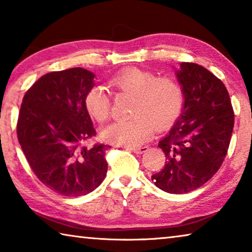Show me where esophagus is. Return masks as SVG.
I'll return each instance as SVG.
<instances>
[{
	"label": "esophagus",
	"instance_id": "1",
	"mask_svg": "<svg viewBox=\"0 0 252 252\" xmlns=\"http://www.w3.org/2000/svg\"><path fill=\"white\" fill-rule=\"evenodd\" d=\"M130 150L132 152L136 153V155H141V153L146 152L148 150V147L147 146H143V147H132V148H130Z\"/></svg>",
	"mask_w": 252,
	"mask_h": 252
}]
</instances>
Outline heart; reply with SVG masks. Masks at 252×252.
I'll use <instances>...</instances> for the list:
<instances>
[{"instance_id": "b5f03b06", "label": "heart", "mask_w": 252, "mask_h": 252, "mask_svg": "<svg viewBox=\"0 0 252 252\" xmlns=\"http://www.w3.org/2000/svg\"><path fill=\"white\" fill-rule=\"evenodd\" d=\"M118 91L135 97L130 120L117 121L102 130V138L117 146L136 147L146 142L153 129L162 130L177 120L181 113L185 94L181 85L171 78H158L150 71L130 67L110 80ZM88 112L96 121L110 117L111 101L102 87L94 85L84 96Z\"/></svg>"}]
</instances>
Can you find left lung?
<instances>
[{
	"instance_id": "obj_1",
	"label": "left lung",
	"mask_w": 252,
	"mask_h": 252,
	"mask_svg": "<svg viewBox=\"0 0 252 252\" xmlns=\"http://www.w3.org/2000/svg\"><path fill=\"white\" fill-rule=\"evenodd\" d=\"M177 78L185 103L180 118L158 144L163 169L151 177L169 193H186L215 176L227 156L234 113L222 81L195 63L183 62Z\"/></svg>"
}]
</instances>
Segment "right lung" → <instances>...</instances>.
Segmentation results:
<instances>
[{"instance_id": "add662e5", "label": "right lung", "mask_w": 252, "mask_h": 252, "mask_svg": "<svg viewBox=\"0 0 252 252\" xmlns=\"http://www.w3.org/2000/svg\"><path fill=\"white\" fill-rule=\"evenodd\" d=\"M94 74L82 67L46 73L24 94L16 133L30 167L44 186L65 197L92 192L108 171L109 146L95 136L84 96Z\"/></svg>"}]
</instances>
